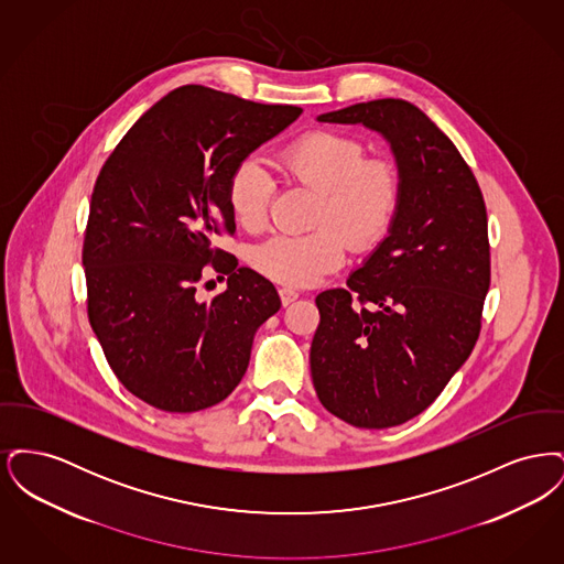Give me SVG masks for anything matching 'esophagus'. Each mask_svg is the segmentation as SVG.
Masks as SVG:
<instances>
[{"instance_id":"obj_1","label":"esophagus","mask_w":564,"mask_h":564,"mask_svg":"<svg viewBox=\"0 0 564 564\" xmlns=\"http://www.w3.org/2000/svg\"><path fill=\"white\" fill-rule=\"evenodd\" d=\"M279 295H281V302H283V306H290L292 302L297 300V292L290 290V288H281V290H279Z\"/></svg>"}]
</instances>
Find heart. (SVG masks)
<instances>
[{"instance_id": "heart-1", "label": "heart", "mask_w": 564, "mask_h": 564, "mask_svg": "<svg viewBox=\"0 0 564 564\" xmlns=\"http://www.w3.org/2000/svg\"><path fill=\"white\" fill-rule=\"evenodd\" d=\"M281 164L285 175L317 192L313 224H332L306 235H274L251 251V264L288 288H308L345 262L346 235L366 249L389 228L400 200V173L387 159H366V145L350 134L315 131L292 143ZM228 205L247 230L269 217L272 180L260 162H239L228 180Z\"/></svg>"}]
</instances>
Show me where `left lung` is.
<instances>
[{
  "label": "left lung",
  "mask_w": 564,
  "mask_h": 564,
  "mask_svg": "<svg viewBox=\"0 0 564 564\" xmlns=\"http://www.w3.org/2000/svg\"><path fill=\"white\" fill-rule=\"evenodd\" d=\"M317 122L380 134L400 173L387 237L347 290L317 295L311 345L323 408L352 427L387 430L435 402L476 347L490 285L482 192L455 143L408 101L357 104Z\"/></svg>",
  "instance_id": "left-lung-1"
}]
</instances>
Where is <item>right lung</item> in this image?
<instances>
[{"label":"right lung","instance_id":"add662e5","mask_svg":"<svg viewBox=\"0 0 564 564\" xmlns=\"http://www.w3.org/2000/svg\"><path fill=\"white\" fill-rule=\"evenodd\" d=\"M300 113L189 84L148 109L104 164L82 249L88 319L134 398L196 412L241 382L281 300L214 239L237 228L226 194L237 164ZM209 263L229 288L203 303L195 285Z\"/></svg>","mask_w":564,"mask_h":564}]
</instances>
